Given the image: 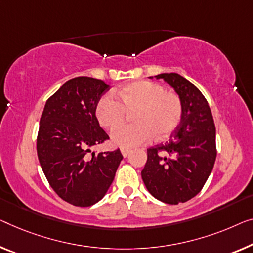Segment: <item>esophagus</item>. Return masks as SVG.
Returning a JSON list of instances; mask_svg holds the SVG:
<instances>
[{
    "label": "esophagus",
    "mask_w": 253,
    "mask_h": 253,
    "mask_svg": "<svg viewBox=\"0 0 253 253\" xmlns=\"http://www.w3.org/2000/svg\"><path fill=\"white\" fill-rule=\"evenodd\" d=\"M120 151H122V154H123V157H127L128 154H129V152H130V150L129 149H127V148H122L120 149Z\"/></svg>",
    "instance_id": "obj_1"
}]
</instances>
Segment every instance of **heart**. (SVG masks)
Instances as JSON below:
<instances>
[{"label": "heart", "instance_id": "1", "mask_svg": "<svg viewBox=\"0 0 253 253\" xmlns=\"http://www.w3.org/2000/svg\"><path fill=\"white\" fill-rule=\"evenodd\" d=\"M117 100L110 94L97 101L95 116L101 126L114 130L133 112L134 124L118 128L112 141L124 148H133L148 142L151 137L164 139L174 133L183 115L178 94L165 90L163 85L149 81L129 83L115 90Z\"/></svg>", "mask_w": 253, "mask_h": 253}]
</instances>
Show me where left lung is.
<instances>
[{"label": "left lung", "mask_w": 253, "mask_h": 253, "mask_svg": "<svg viewBox=\"0 0 253 253\" xmlns=\"http://www.w3.org/2000/svg\"><path fill=\"white\" fill-rule=\"evenodd\" d=\"M178 94L182 120L169 141L148 149L142 179L154 198L178 205L202 190L217 156L216 127L209 104L199 88L178 74H160Z\"/></svg>", "instance_id": "8db88e82"}]
</instances>
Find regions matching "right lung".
<instances>
[{
  "mask_svg": "<svg viewBox=\"0 0 253 253\" xmlns=\"http://www.w3.org/2000/svg\"><path fill=\"white\" fill-rule=\"evenodd\" d=\"M110 89L103 81L76 77L45 103L37 135V156L48 184L62 200L77 207L100 201L114 182L120 150L92 153L109 139L95 116L97 101Z\"/></svg>",
  "mask_w": 253,
  "mask_h": 253,
  "instance_id": "right-lung-1",
  "label": "right lung"
}]
</instances>
